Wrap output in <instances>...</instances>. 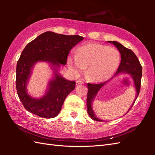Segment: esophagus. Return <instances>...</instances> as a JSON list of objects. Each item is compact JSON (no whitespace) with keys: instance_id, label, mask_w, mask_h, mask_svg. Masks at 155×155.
Returning a JSON list of instances; mask_svg holds the SVG:
<instances>
[{"instance_id":"obj_1","label":"esophagus","mask_w":155,"mask_h":155,"mask_svg":"<svg viewBox=\"0 0 155 155\" xmlns=\"http://www.w3.org/2000/svg\"><path fill=\"white\" fill-rule=\"evenodd\" d=\"M83 84H84V83L82 81H76V85H77V86H80V85H82Z\"/></svg>"}]
</instances>
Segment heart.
<instances>
[{
  "instance_id": "1",
  "label": "heart",
  "mask_w": 155,
  "mask_h": 155,
  "mask_svg": "<svg viewBox=\"0 0 155 155\" xmlns=\"http://www.w3.org/2000/svg\"><path fill=\"white\" fill-rule=\"evenodd\" d=\"M120 56L117 49L97 43H88L78 49L77 54L69 56L68 68L75 75L88 67L87 76L95 82L108 80L116 71Z\"/></svg>"
}]
</instances>
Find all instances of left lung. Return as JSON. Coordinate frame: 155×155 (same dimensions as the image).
Segmentation results:
<instances>
[{
	"label": "left lung",
	"instance_id": "left-lung-1",
	"mask_svg": "<svg viewBox=\"0 0 155 155\" xmlns=\"http://www.w3.org/2000/svg\"><path fill=\"white\" fill-rule=\"evenodd\" d=\"M108 42H110V43H113L115 47L118 48V50L119 51L121 56L120 63L119 67H118L117 69V71L115 75L120 74L121 72H123V73L130 74L134 81V86H135L137 91V95L135 99H134L133 104L131 105L130 107V108H132L140 93L141 77H142V67H141L140 63L137 57L130 49H128L126 47H124L123 45H122L120 43L117 41ZM108 81H109L98 84L88 83L87 84V87L88 88L87 98V113L92 119L96 121L103 120L99 119V118H98L95 116L94 111L93 110V108H92V102L94 100V98L97 95L98 91H99L105 84L107 83V82ZM130 109L128 110V111L130 110Z\"/></svg>",
	"mask_w": 155,
	"mask_h": 155
}]
</instances>
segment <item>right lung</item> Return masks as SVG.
I'll return each instance as SVG.
<instances>
[{
  "label": "right lung",
  "instance_id": "obj_1",
  "mask_svg": "<svg viewBox=\"0 0 155 155\" xmlns=\"http://www.w3.org/2000/svg\"><path fill=\"white\" fill-rule=\"evenodd\" d=\"M83 40L79 35H64L47 31L26 46L16 64V87L23 106L30 113L42 118H54L60 113L68 94L75 88V81L66 80L57 73L61 64L65 65L69 52ZM38 61L55 66V77L49 84L47 93L39 100L27 93L26 84L31 69Z\"/></svg>",
  "mask_w": 155,
  "mask_h": 155
}]
</instances>
